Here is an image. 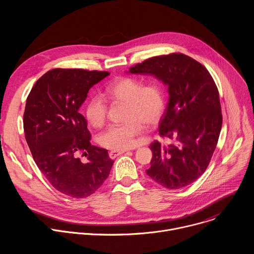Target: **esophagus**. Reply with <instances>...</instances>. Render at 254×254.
Segmentation results:
<instances>
[{
  "label": "esophagus",
  "instance_id": "esophagus-1",
  "mask_svg": "<svg viewBox=\"0 0 254 254\" xmlns=\"http://www.w3.org/2000/svg\"><path fill=\"white\" fill-rule=\"evenodd\" d=\"M124 153H126V151H111L110 153H108V155H110L111 159H116L118 156H120Z\"/></svg>",
  "mask_w": 254,
  "mask_h": 254
}]
</instances>
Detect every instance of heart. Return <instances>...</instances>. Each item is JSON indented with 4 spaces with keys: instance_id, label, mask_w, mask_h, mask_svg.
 <instances>
[{
    "instance_id": "obj_1",
    "label": "heart",
    "mask_w": 254,
    "mask_h": 254,
    "mask_svg": "<svg viewBox=\"0 0 254 254\" xmlns=\"http://www.w3.org/2000/svg\"><path fill=\"white\" fill-rule=\"evenodd\" d=\"M104 96L112 101L127 103L124 124L108 127L98 135V142L105 149L125 151L133 148L143 131V124L154 126L162 119L166 108V93L161 82L146 84L135 77H120L108 84ZM85 117L94 127L106 120L107 104L100 95H92L85 104Z\"/></svg>"
}]
</instances>
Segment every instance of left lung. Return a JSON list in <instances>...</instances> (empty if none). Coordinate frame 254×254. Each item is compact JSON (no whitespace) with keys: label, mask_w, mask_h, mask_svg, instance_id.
Here are the masks:
<instances>
[{"label":"left lung","mask_w":254,"mask_h":254,"mask_svg":"<svg viewBox=\"0 0 254 254\" xmlns=\"http://www.w3.org/2000/svg\"><path fill=\"white\" fill-rule=\"evenodd\" d=\"M130 73L150 74L168 85L169 102L160 123V135L148 176L167 189L190 185L206 171L218 142L222 114L219 92L209 71L183 53L151 57L129 67Z\"/></svg>","instance_id":"left-lung-1"}]
</instances>
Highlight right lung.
Masks as SVG:
<instances>
[{"mask_svg":"<svg viewBox=\"0 0 254 254\" xmlns=\"http://www.w3.org/2000/svg\"><path fill=\"white\" fill-rule=\"evenodd\" d=\"M107 71L55 68L32 87L23 117L33 159L48 182L72 198L92 195L115 163L107 150L92 146L87 122L79 113L88 90Z\"/></svg>","mask_w":254,"mask_h":254,"instance_id":"right-lung-1","label":"right lung"}]
</instances>
